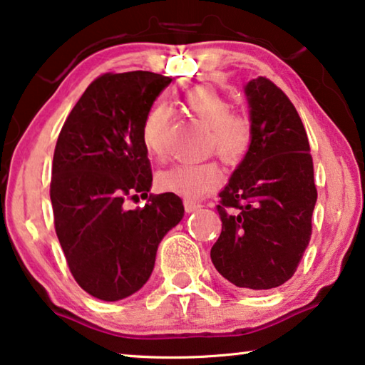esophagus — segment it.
<instances>
[{
	"instance_id": "esophagus-1",
	"label": "esophagus",
	"mask_w": 365,
	"mask_h": 365,
	"mask_svg": "<svg viewBox=\"0 0 365 365\" xmlns=\"http://www.w3.org/2000/svg\"><path fill=\"white\" fill-rule=\"evenodd\" d=\"M184 209H186V212H194L201 209V204L192 201V199H184Z\"/></svg>"
}]
</instances>
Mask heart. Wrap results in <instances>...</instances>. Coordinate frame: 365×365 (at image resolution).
Returning a JSON list of instances; mask_svg holds the SVG:
<instances>
[{"mask_svg":"<svg viewBox=\"0 0 365 365\" xmlns=\"http://www.w3.org/2000/svg\"><path fill=\"white\" fill-rule=\"evenodd\" d=\"M184 106L209 129L207 149L216 153L224 164L236 166L246 156L252 143V124L246 114L232 113L231 101L209 84H201L184 94ZM171 114L168 106L156 104L146 113L141 126V139L153 158L163 159L168 153V129ZM221 179L216 163L176 164L156 176L161 191L197 197L212 189Z\"/></svg>","mask_w":365,"mask_h":365,"instance_id":"b5f03b06","label":"heart"}]
</instances>
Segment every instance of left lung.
Listing matches in <instances>:
<instances>
[{
	"label": "left lung",
	"instance_id": "obj_1",
	"mask_svg": "<svg viewBox=\"0 0 365 365\" xmlns=\"http://www.w3.org/2000/svg\"><path fill=\"white\" fill-rule=\"evenodd\" d=\"M252 143L219 192L221 236L211 249L217 272L252 291L282 286L296 272L312 234L317 201L306 128L281 88L247 83Z\"/></svg>",
	"mask_w": 365,
	"mask_h": 365
}]
</instances>
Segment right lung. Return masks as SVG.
<instances>
[{
  "label": "right lung",
  "instance_id": "obj_1",
  "mask_svg": "<svg viewBox=\"0 0 365 365\" xmlns=\"http://www.w3.org/2000/svg\"><path fill=\"white\" fill-rule=\"evenodd\" d=\"M171 79L149 71L104 73L86 88L59 133L49 196L54 229L74 281L93 297L119 301L151 276L156 251L184 216L174 192L149 194L151 164L141 126Z\"/></svg>",
  "mask_w": 365,
  "mask_h": 365
}]
</instances>
